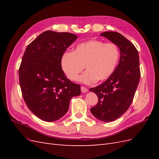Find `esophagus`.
<instances>
[{"instance_id":"1","label":"esophagus","mask_w":159,"mask_h":159,"mask_svg":"<svg viewBox=\"0 0 159 159\" xmlns=\"http://www.w3.org/2000/svg\"><path fill=\"white\" fill-rule=\"evenodd\" d=\"M81 92L86 93L88 91V89L87 88L84 87V86H81Z\"/></svg>"}]
</instances>
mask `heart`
Masks as SVG:
<instances>
[{
    "label": "heart",
    "instance_id": "obj_1",
    "mask_svg": "<svg viewBox=\"0 0 159 159\" xmlns=\"http://www.w3.org/2000/svg\"><path fill=\"white\" fill-rule=\"evenodd\" d=\"M119 50L114 43L91 40L80 43L72 52H66L61 57V66L70 80H77L80 74L85 84L103 81L113 74L119 60Z\"/></svg>",
    "mask_w": 159,
    "mask_h": 159
}]
</instances>
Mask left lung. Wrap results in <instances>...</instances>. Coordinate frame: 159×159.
I'll list each match as a JSON object with an SVG mask.
<instances>
[{
	"label": "left lung",
	"mask_w": 159,
	"mask_h": 159,
	"mask_svg": "<svg viewBox=\"0 0 159 159\" xmlns=\"http://www.w3.org/2000/svg\"><path fill=\"white\" fill-rule=\"evenodd\" d=\"M100 35L116 44L121 55L113 74L102 84L89 89L98 98V103L90 110L100 121L111 122L125 113L133 102L141 76L139 57L135 46L120 33L109 31Z\"/></svg>",
	"instance_id": "1"
}]
</instances>
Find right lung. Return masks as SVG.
Listing matches in <instances>:
<instances>
[{
  "label": "right lung",
  "mask_w": 159,
  "mask_h": 159,
  "mask_svg": "<svg viewBox=\"0 0 159 159\" xmlns=\"http://www.w3.org/2000/svg\"><path fill=\"white\" fill-rule=\"evenodd\" d=\"M78 36L69 32H42L24 54L19 68V83L24 100L43 121L60 119L68 112L71 98L81 94L80 85L66 77L61 57Z\"/></svg>",
  "instance_id": "obj_1"
}]
</instances>
